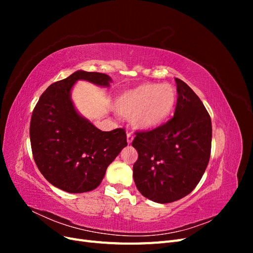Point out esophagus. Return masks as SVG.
<instances>
[{"label": "esophagus", "mask_w": 253, "mask_h": 253, "mask_svg": "<svg viewBox=\"0 0 253 253\" xmlns=\"http://www.w3.org/2000/svg\"><path fill=\"white\" fill-rule=\"evenodd\" d=\"M126 141H127V143H131L133 141V135H132V133L128 132L126 134Z\"/></svg>", "instance_id": "34e87169"}]
</instances>
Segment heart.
<instances>
[{"label":"heart","instance_id":"b5f03b06","mask_svg":"<svg viewBox=\"0 0 253 253\" xmlns=\"http://www.w3.org/2000/svg\"><path fill=\"white\" fill-rule=\"evenodd\" d=\"M177 94L170 84L143 83L122 93L115 103L121 116L132 117L133 125L142 129L159 126L173 112Z\"/></svg>","mask_w":253,"mask_h":253}]
</instances>
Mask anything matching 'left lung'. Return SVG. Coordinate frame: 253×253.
<instances>
[{
  "label": "left lung",
  "instance_id": "obj_1",
  "mask_svg": "<svg viewBox=\"0 0 253 253\" xmlns=\"http://www.w3.org/2000/svg\"><path fill=\"white\" fill-rule=\"evenodd\" d=\"M177 102L174 116L147 132H136L138 152L133 177L149 200L168 204L192 192L202 179L211 154L209 113L187 83L175 78Z\"/></svg>",
  "mask_w": 253,
  "mask_h": 253
}]
</instances>
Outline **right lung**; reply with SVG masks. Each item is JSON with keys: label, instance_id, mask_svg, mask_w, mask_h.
Returning <instances> with one entry per match:
<instances>
[{"label": "right lung", "instance_id": "1", "mask_svg": "<svg viewBox=\"0 0 253 253\" xmlns=\"http://www.w3.org/2000/svg\"><path fill=\"white\" fill-rule=\"evenodd\" d=\"M100 86L112 81L101 73L77 71L49 85L36 104L29 136L35 163L52 186L68 193L96 189L106 168L127 145L125 128L102 132L76 111L71 90L76 81Z\"/></svg>", "mask_w": 253, "mask_h": 253}]
</instances>
